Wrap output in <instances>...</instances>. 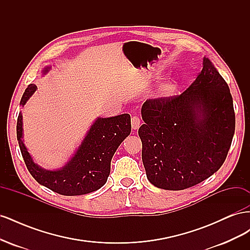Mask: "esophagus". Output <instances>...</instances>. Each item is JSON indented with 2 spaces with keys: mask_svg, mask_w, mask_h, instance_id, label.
<instances>
[{
  "mask_svg": "<svg viewBox=\"0 0 250 250\" xmlns=\"http://www.w3.org/2000/svg\"><path fill=\"white\" fill-rule=\"evenodd\" d=\"M140 123H141V120L138 116H133L131 118V126H132V129H138L140 127Z\"/></svg>",
  "mask_w": 250,
  "mask_h": 250,
  "instance_id": "obj_1",
  "label": "esophagus"
}]
</instances>
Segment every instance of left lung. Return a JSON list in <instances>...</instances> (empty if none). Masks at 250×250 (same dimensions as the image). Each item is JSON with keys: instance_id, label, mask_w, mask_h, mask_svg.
<instances>
[{"instance_id": "1", "label": "left lung", "mask_w": 250, "mask_h": 250, "mask_svg": "<svg viewBox=\"0 0 250 250\" xmlns=\"http://www.w3.org/2000/svg\"><path fill=\"white\" fill-rule=\"evenodd\" d=\"M142 118L139 135L147 178L172 191L198 185L220 169L236 123L229 87L208 58L183 94L147 100Z\"/></svg>"}]
</instances>
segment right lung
I'll list each match as a JSON object with an SVG mask.
<instances>
[{"instance_id":"add662e5","label":"right lung","mask_w":250,"mask_h":250,"mask_svg":"<svg viewBox=\"0 0 250 250\" xmlns=\"http://www.w3.org/2000/svg\"><path fill=\"white\" fill-rule=\"evenodd\" d=\"M48 69L44 70V73ZM36 90L29 84L21 99L25 105ZM131 121L128 113L111 118H99L90 127L85 139L65 167L57 171L42 169L33 163L22 138L21 113L18 117L17 137L26 167L37 183L65 196L84 195L99 190L107 181L110 162L116 150L130 134Z\"/></svg>"}]
</instances>
